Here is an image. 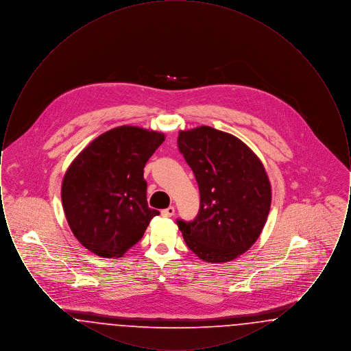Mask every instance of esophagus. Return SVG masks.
Wrapping results in <instances>:
<instances>
[{
  "instance_id": "esophagus-1",
  "label": "esophagus",
  "mask_w": 351,
  "mask_h": 351,
  "mask_svg": "<svg viewBox=\"0 0 351 351\" xmlns=\"http://www.w3.org/2000/svg\"><path fill=\"white\" fill-rule=\"evenodd\" d=\"M160 213H162L163 217H172L175 215V208L173 206H168L166 209H163Z\"/></svg>"
}]
</instances>
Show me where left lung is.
Listing matches in <instances>:
<instances>
[{
    "label": "left lung",
    "instance_id": "left-lung-1",
    "mask_svg": "<svg viewBox=\"0 0 351 351\" xmlns=\"http://www.w3.org/2000/svg\"><path fill=\"white\" fill-rule=\"evenodd\" d=\"M178 147L200 191L197 216L176 221L184 241L205 262H229L250 249L266 223L265 167L238 138L209 126L180 132Z\"/></svg>",
    "mask_w": 351,
    "mask_h": 351
}]
</instances>
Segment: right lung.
I'll return each mask as SVG.
<instances>
[{"label": "right lung", "mask_w": 351, "mask_h": 351, "mask_svg": "<svg viewBox=\"0 0 351 351\" xmlns=\"http://www.w3.org/2000/svg\"><path fill=\"white\" fill-rule=\"evenodd\" d=\"M165 135L135 126L101 134L72 162L62 185L68 225L85 249L121 256L159 215L147 204L143 168Z\"/></svg>", "instance_id": "right-lung-1"}]
</instances>
